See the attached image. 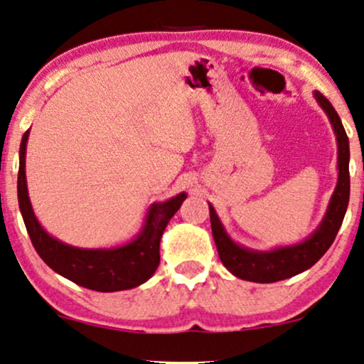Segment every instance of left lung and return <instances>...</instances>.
<instances>
[{
    "label": "left lung",
    "instance_id": "1",
    "mask_svg": "<svg viewBox=\"0 0 364 364\" xmlns=\"http://www.w3.org/2000/svg\"><path fill=\"white\" fill-rule=\"evenodd\" d=\"M314 98L329 118L337 140V183L317 229L296 244L257 251L235 242L225 230L213 205L208 203L212 234L222 264L240 279L274 283L304 273L327 252L343 224L349 203V139L329 100L318 91H314Z\"/></svg>",
    "mask_w": 364,
    "mask_h": 364
}]
</instances>
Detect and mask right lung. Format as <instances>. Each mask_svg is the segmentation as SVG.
I'll return each mask as SVG.
<instances>
[{"mask_svg":"<svg viewBox=\"0 0 364 364\" xmlns=\"http://www.w3.org/2000/svg\"><path fill=\"white\" fill-rule=\"evenodd\" d=\"M30 130L23 134L20 144L18 168V205L25 227L35 251L49 268L60 277L71 279L80 287L95 291H122L146 283L159 266V244L166 225L186 200V193H179L166 201H154L147 208L144 224L137 235L129 242L113 247H76L52 237L43 229L30 203L25 157Z\"/></svg>","mask_w":364,"mask_h":364,"instance_id":"right-lung-1","label":"right lung"}]
</instances>
